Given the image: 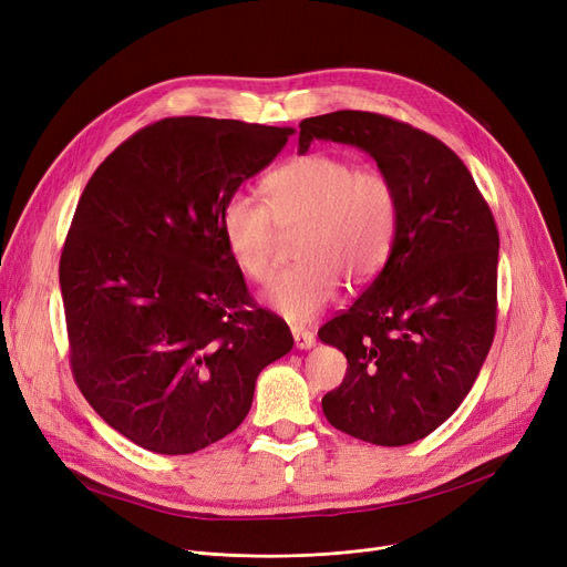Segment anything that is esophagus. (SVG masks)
Instances as JSON below:
<instances>
[{
  "mask_svg": "<svg viewBox=\"0 0 567 567\" xmlns=\"http://www.w3.org/2000/svg\"><path fill=\"white\" fill-rule=\"evenodd\" d=\"M291 336H293V342H296V347H299V349H310L317 342L315 333L303 329V326H291Z\"/></svg>",
  "mask_w": 567,
  "mask_h": 567,
  "instance_id": "esophagus-1",
  "label": "esophagus"
}]
</instances>
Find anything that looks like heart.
Returning <instances> with one entry per match:
<instances>
[{
    "label": "heart",
    "mask_w": 567,
    "mask_h": 567,
    "mask_svg": "<svg viewBox=\"0 0 567 567\" xmlns=\"http://www.w3.org/2000/svg\"><path fill=\"white\" fill-rule=\"evenodd\" d=\"M268 204L231 193L220 206L225 246L255 282L274 271L280 229L301 227L293 255L301 261L268 282L264 299L291 321L329 306L342 285L370 280L391 252L398 227V190L391 176L353 161L312 152L296 156L266 178Z\"/></svg>",
    "instance_id": "heart-1"
}]
</instances>
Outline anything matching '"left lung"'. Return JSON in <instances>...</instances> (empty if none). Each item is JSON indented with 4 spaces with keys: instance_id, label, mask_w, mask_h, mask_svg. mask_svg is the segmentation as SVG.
I'll return each instance as SVG.
<instances>
[{
    "instance_id": "8db88e82",
    "label": "left lung",
    "mask_w": 567,
    "mask_h": 567,
    "mask_svg": "<svg viewBox=\"0 0 567 567\" xmlns=\"http://www.w3.org/2000/svg\"><path fill=\"white\" fill-rule=\"evenodd\" d=\"M299 154L331 140L368 152L398 190L389 261L319 329L347 355L321 409L336 430L406 445L449 421L496 333L498 231L489 204L453 148L398 118L340 110L303 118Z\"/></svg>"
}]
</instances>
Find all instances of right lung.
Wrapping results in <instances>:
<instances>
[{"label":"right lung","instance_id":"obj_1","mask_svg":"<svg viewBox=\"0 0 567 567\" xmlns=\"http://www.w3.org/2000/svg\"><path fill=\"white\" fill-rule=\"evenodd\" d=\"M291 128L169 116L99 165L59 259L71 370L84 400L140 449L190 455L234 432L259 372L293 347L255 303L220 206Z\"/></svg>","mask_w":567,"mask_h":567}]
</instances>
